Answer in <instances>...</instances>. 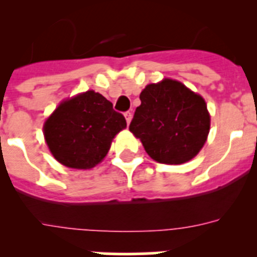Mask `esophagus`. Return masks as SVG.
<instances>
[{"instance_id":"esophagus-1","label":"esophagus","mask_w":257,"mask_h":257,"mask_svg":"<svg viewBox=\"0 0 257 257\" xmlns=\"http://www.w3.org/2000/svg\"><path fill=\"white\" fill-rule=\"evenodd\" d=\"M124 118H126L127 123H130L131 118H133V112H130V110H128V112L124 113Z\"/></svg>"}]
</instances>
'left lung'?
Here are the masks:
<instances>
[{"mask_svg":"<svg viewBox=\"0 0 257 257\" xmlns=\"http://www.w3.org/2000/svg\"><path fill=\"white\" fill-rule=\"evenodd\" d=\"M130 131L160 163L180 165L198 154L210 133L205 99L179 81L165 78L140 94Z\"/></svg>","mask_w":257,"mask_h":257,"instance_id":"left-lung-1","label":"left lung"}]
</instances>
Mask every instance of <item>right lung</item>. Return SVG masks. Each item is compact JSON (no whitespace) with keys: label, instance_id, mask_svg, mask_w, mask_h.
Segmentation results:
<instances>
[{"label":"right lung","instance_id":"right-lung-1","mask_svg":"<svg viewBox=\"0 0 257 257\" xmlns=\"http://www.w3.org/2000/svg\"><path fill=\"white\" fill-rule=\"evenodd\" d=\"M126 127L113 104L92 90L59 104L44 126L50 152L70 169H92L103 161L112 140Z\"/></svg>","mask_w":257,"mask_h":257}]
</instances>
